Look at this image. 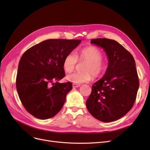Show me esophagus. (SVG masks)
<instances>
[{"mask_svg":"<svg viewBox=\"0 0 150 150\" xmlns=\"http://www.w3.org/2000/svg\"><path fill=\"white\" fill-rule=\"evenodd\" d=\"M81 85L80 84H72V87L73 88H78Z\"/></svg>","mask_w":150,"mask_h":150,"instance_id":"obj_1","label":"esophagus"}]
</instances>
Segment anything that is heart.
Wrapping results in <instances>:
<instances>
[{"instance_id":"b5f03b06","label":"heart","mask_w":150,"mask_h":150,"mask_svg":"<svg viewBox=\"0 0 150 150\" xmlns=\"http://www.w3.org/2000/svg\"><path fill=\"white\" fill-rule=\"evenodd\" d=\"M78 58L79 61H85L83 71L84 72L78 73L73 72L66 76L67 79L74 84H81L88 83L94 78H99L106 71V66L102 59L103 54L98 48L90 46L81 49L77 56L74 52L68 53L63 61V68L66 72H71L75 69L78 62Z\"/></svg>"}]
</instances>
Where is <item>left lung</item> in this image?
<instances>
[{"label": "left lung", "instance_id": "obj_1", "mask_svg": "<svg viewBox=\"0 0 150 150\" xmlns=\"http://www.w3.org/2000/svg\"><path fill=\"white\" fill-rule=\"evenodd\" d=\"M91 43L104 50L108 66L104 76L93 85L86 107L96 119L115 121L124 116L136 100L139 83L135 61L131 54L115 40L93 39Z\"/></svg>", "mask_w": 150, "mask_h": 150}]
</instances>
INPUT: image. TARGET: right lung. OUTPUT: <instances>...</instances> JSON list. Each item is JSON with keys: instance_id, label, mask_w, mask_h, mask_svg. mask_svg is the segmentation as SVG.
Here are the masks:
<instances>
[{"instance_id": "right-lung-1", "label": "right lung", "mask_w": 150, "mask_h": 150, "mask_svg": "<svg viewBox=\"0 0 150 150\" xmlns=\"http://www.w3.org/2000/svg\"><path fill=\"white\" fill-rule=\"evenodd\" d=\"M81 42L79 39H48L31 47L22 56L16 88L22 104L30 115L46 120L60 111L72 88L71 82H57L65 76L63 61Z\"/></svg>"}]
</instances>
